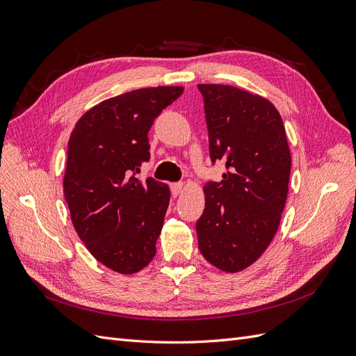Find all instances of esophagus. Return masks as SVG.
Segmentation results:
<instances>
[{"mask_svg": "<svg viewBox=\"0 0 356 356\" xmlns=\"http://www.w3.org/2000/svg\"><path fill=\"white\" fill-rule=\"evenodd\" d=\"M184 188V184L182 182H174V184H170V191H172V196H178L179 193Z\"/></svg>", "mask_w": 356, "mask_h": 356, "instance_id": "34e87169", "label": "esophagus"}]
</instances>
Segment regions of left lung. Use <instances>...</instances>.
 Wrapping results in <instances>:
<instances>
[{
	"instance_id": "left-lung-1",
	"label": "left lung",
	"mask_w": 356,
	"mask_h": 356,
	"mask_svg": "<svg viewBox=\"0 0 356 356\" xmlns=\"http://www.w3.org/2000/svg\"><path fill=\"white\" fill-rule=\"evenodd\" d=\"M207 115L211 161L220 182L204 184L196 222L199 250L224 272H241L270 245L285 208L291 154L272 102L224 84H197Z\"/></svg>"
}]
</instances>
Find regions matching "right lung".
Segmentation results:
<instances>
[{"instance_id":"right-lung-1","label":"right lung","mask_w":356,"mask_h":356,"mask_svg":"<svg viewBox=\"0 0 356 356\" xmlns=\"http://www.w3.org/2000/svg\"><path fill=\"white\" fill-rule=\"evenodd\" d=\"M182 92L179 86L126 92L95 105L71 132L63 178L71 220L89 252L117 273L143 270L156 255L170 193L136 174L149 160V127Z\"/></svg>"}]
</instances>
